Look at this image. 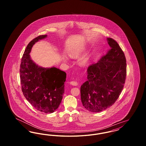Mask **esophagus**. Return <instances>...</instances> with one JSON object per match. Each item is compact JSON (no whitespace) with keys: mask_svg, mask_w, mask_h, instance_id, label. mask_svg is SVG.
I'll return each instance as SVG.
<instances>
[{"mask_svg":"<svg viewBox=\"0 0 146 146\" xmlns=\"http://www.w3.org/2000/svg\"><path fill=\"white\" fill-rule=\"evenodd\" d=\"M70 83L71 84V85H74V86H76L78 83V82H76V81H71V82H70Z\"/></svg>","mask_w":146,"mask_h":146,"instance_id":"obj_1","label":"esophagus"}]
</instances>
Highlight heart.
<instances>
[{
  "mask_svg": "<svg viewBox=\"0 0 146 146\" xmlns=\"http://www.w3.org/2000/svg\"><path fill=\"white\" fill-rule=\"evenodd\" d=\"M84 50V46H79L74 49H72L69 51V55L72 57H77L78 56L80 55ZM88 61L87 57H83L80 60V62L82 64H84Z\"/></svg>",
  "mask_w": 146,
  "mask_h": 146,
  "instance_id": "heart-1",
  "label": "heart"
}]
</instances>
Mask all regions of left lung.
Wrapping results in <instances>:
<instances>
[{
  "instance_id": "1",
  "label": "left lung",
  "mask_w": 146,
  "mask_h": 146,
  "mask_svg": "<svg viewBox=\"0 0 146 146\" xmlns=\"http://www.w3.org/2000/svg\"><path fill=\"white\" fill-rule=\"evenodd\" d=\"M107 40L111 49L88 67V80L80 88L82 104L91 112L102 111L114 104L125 84V54L115 40L108 38Z\"/></svg>"
}]
</instances>
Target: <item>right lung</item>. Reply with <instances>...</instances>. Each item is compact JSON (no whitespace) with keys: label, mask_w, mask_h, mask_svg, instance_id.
Returning a JSON list of instances; mask_svg holds the SVG:
<instances>
[{"label":"right lung","mask_w":146,"mask_h":146,"mask_svg":"<svg viewBox=\"0 0 146 146\" xmlns=\"http://www.w3.org/2000/svg\"><path fill=\"white\" fill-rule=\"evenodd\" d=\"M46 36L39 35L29 42L21 58L20 76L22 91L28 102L39 111L51 113L62 101L66 73L56 67L38 66L29 55L35 43Z\"/></svg>","instance_id":"add662e5"}]
</instances>
